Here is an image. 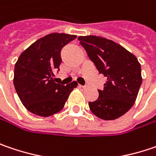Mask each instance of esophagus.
Here are the masks:
<instances>
[{"label":"esophagus","instance_id":"1","mask_svg":"<svg viewBox=\"0 0 156 156\" xmlns=\"http://www.w3.org/2000/svg\"><path fill=\"white\" fill-rule=\"evenodd\" d=\"M81 90H84V89H86V86H82V85H79L78 86Z\"/></svg>","mask_w":156,"mask_h":156}]
</instances>
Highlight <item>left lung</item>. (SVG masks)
Here are the masks:
<instances>
[{
  "label": "left lung",
  "instance_id": "left-lung-1",
  "mask_svg": "<svg viewBox=\"0 0 156 156\" xmlns=\"http://www.w3.org/2000/svg\"><path fill=\"white\" fill-rule=\"evenodd\" d=\"M78 40L99 74L107 78L98 99L89 102L90 111L105 120L119 119L135 103L142 82L140 62L112 40L97 36H80Z\"/></svg>",
  "mask_w": 156,
  "mask_h": 156
}]
</instances>
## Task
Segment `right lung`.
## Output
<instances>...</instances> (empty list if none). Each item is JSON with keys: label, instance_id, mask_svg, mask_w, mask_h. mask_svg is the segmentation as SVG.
<instances>
[{"label": "right lung", "instance_id": "right-lung-1", "mask_svg": "<svg viewBox=\"0 0 156 156\" xmlns=\"http://www.w3.org/2000/svg\"><path fill=\"white\" fill-rule=\"evenodd\" d=\"M75 35L51 33L39 38L23 51L15 65L14 86L23 106L40 117L60 112L71 91L73 82L66 86L54 82V72L59 70L60 51Z\"/></svg>", "mask_w": 156, "mask_h": 156}]
</instances>
